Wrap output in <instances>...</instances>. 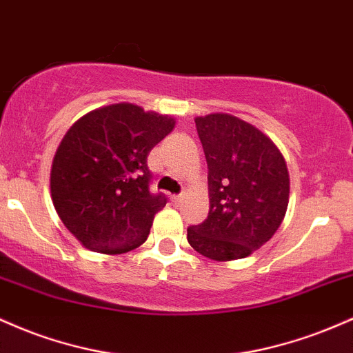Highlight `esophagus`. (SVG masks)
Masks as SVG:
<instances>
[{
	"label": "esophagus",
	"instance_id": "obj_1",
	"mask_svg": "<svg viewBox=\"0 0 353 353\" xmlns=\"http://www.w3.org/2000/svg\"><path fill=\"white\" fill-rule=\"evenodd\" d=\"M181 200H183V193H180V195H176V196L172 198V201H173V203H175V205H180Z\"/></svg>",
	"mask_w": 353,
	"mask_h": 353
}]
</instances>
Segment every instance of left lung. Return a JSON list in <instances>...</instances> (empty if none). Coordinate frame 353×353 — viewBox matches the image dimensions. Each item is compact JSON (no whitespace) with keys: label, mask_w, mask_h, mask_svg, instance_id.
<instances>
[{"label":"left lung","mask_w":353,"mask_h":353,"mask_svg":"<svg viewBox=\"0 0 353 353\" xmlns=\"http://www.w3.org/2000/svg\"><path fill=\"white\" fill-rule=\"evenodd\" d=\"M208 165L210 212L187 239L215 262L245 259L275 235L285 219L290 176L270 137L230 113L195 118Z\"/></svg>","instance_id":"left-lung-1"}]
</instances>
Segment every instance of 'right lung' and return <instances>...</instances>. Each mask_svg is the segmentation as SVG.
I'll return each instance as SVG.
<instances>
[{
	"instance_id": "obj_1",
	"label": "right lung",
	"mask_w": 353,
	"mask_h": 353,
	"mask_svg": "<svg viewBox=\"0 0 353 353\" xmlns=\"http://www.w3.org/2000/svg\"><path fill=\"white\" fill-rule=\"evenodd\" d=\"M175 123L170 114L123 101L91 110L70 126L54 153L50 188L59 220L83 247L120 255L145 243L166 203L150 193L146 158Z\"/></svg>"
}]
</instances>
